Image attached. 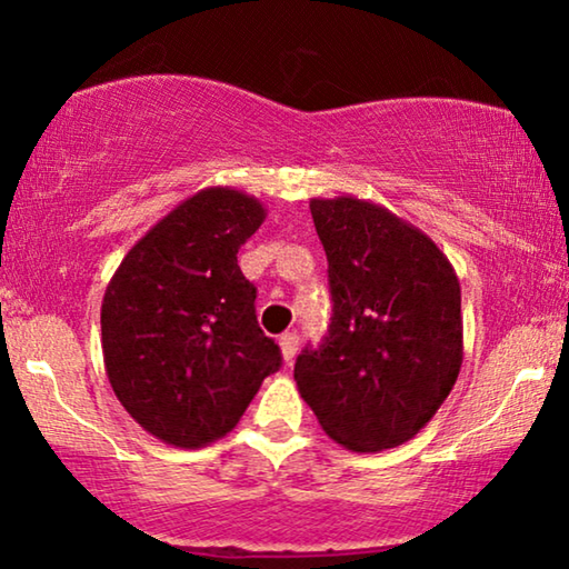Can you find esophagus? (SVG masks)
I'll list each match as a JSON object with an SVG mask.
<instances>
[{
    "label": "esophagus",
    "mask_w": 569,
    "mask_h": 569,
    "mask_svg": "<svg viewBox=\"0 0 569 569\" xmlns=\"http://www.w3.org/2000/svg\"><path fill=\"white\" fill-rule=\"evenodd\" d=\"M279 349H282L284 362H292L295 355H298V333H284V337L279 339Z\"/></svg>",
    "instance_id": "1"
}]
</instances>
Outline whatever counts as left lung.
Here are the masks:
<instances>
[{"mask_svg":"<svg viewBox=\"0 0 569 569\" xmlns=\"http://www.w3.org/2000/svg\"><path fill=\"white\" fill-rule=\"evenodd\" d=\"M329 259L331 323L295 362L331 440L378 453L415 438L463 362L461 284L422 230L357 197L310 199Z\"/></svg>","mask_w":569,"mask_h":569,"instance_id":"8db88e82","label":"left lung"}]
</instances>
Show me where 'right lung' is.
Segmentation results:
<instances>
[{
    "instance_id": "right-lung-1",
    "label": "right lung",
    "mask_w": 569,
    "mask_h": 569,
    "mask_svg": "<svg viewBox=\"0 0 569 569\" xmlns=\"http://www.w3.org/2000/svg\"><path fill=\"white\" fill-rule=\"evenodd\" d=\"M263 220L267 209L243 191L193 193L131 246L106 287V376L134 422L168 446L224 438L282 365L238 267V248Z\"/></svg>"
}]
</instances>
